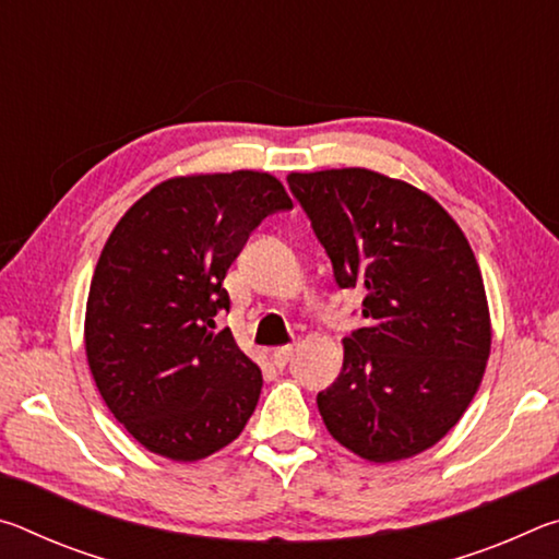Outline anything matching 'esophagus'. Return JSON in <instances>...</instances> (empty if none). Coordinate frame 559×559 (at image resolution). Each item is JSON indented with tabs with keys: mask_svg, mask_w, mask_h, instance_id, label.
Returning <instances> with one entry per match:
<instances>
[{
	"mask_svg": "<svg viewBox=\"0 0 559 559\" xmlns=\"http://www.w3.org/2000/svg\"><path fill=\"white\" fill-rule=\"evenodd\" d=\"M290 355H293V347H290V345H281V347H276V349H273V353H271V357H273V362H276V367H286Z\"/></svg>",
	"mask_w": 559,
	"mask_h": 559,
	"instance_id": "1",
	"label": "esophagus"
}]
</instances>
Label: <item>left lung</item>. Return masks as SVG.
I'll return each mask as SVG.
<instances>
[{"label": "left lung", "instance_id": "1", "mask_svg": "<svg viewBox=\"0 0 559 559\" xmlns=\"http://www.w3.org/2000/svg\"><path fill=\"white\" fill-rule=\"evenodd\" d=\"M288 185L337 286L365 290L367 325L343 340L320 416L359 459H412L456 427L490 355L488 298L466 234L431 194L374 169L290 173Z\"/></svg>", "mask_w": 559, "mask_h": 559}]
</instances>
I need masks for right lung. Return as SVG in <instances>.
Listing matches in <instances>:
<instances>
[{
	"instance_id": "add662e5",
	"label": "right lung",
	"mask_w": 559,
	"mask_h": 559,
	"mask_svg": "<svg viewBox=\"0 0 559 559\" xmlns=\"http://www.w3.org/2000/svg\"><path fill=\"white\" fill-rule=\"evenodd\" d=\"M269 173L173 177L122 214L93 273L83 343L103 402L147 451L192 463L239 437L263 377L229 328L222 286L261 219L290 210Z\"/></svg>"
}]
</instances>
